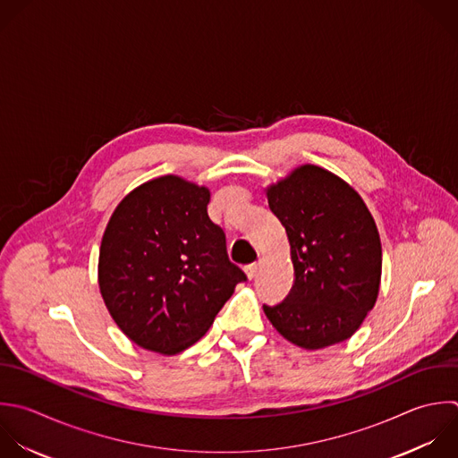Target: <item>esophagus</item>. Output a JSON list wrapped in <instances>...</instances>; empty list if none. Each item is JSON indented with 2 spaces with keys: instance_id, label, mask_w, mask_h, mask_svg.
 <instances>
[{
  "instance_id": "obj_1",
  "label": "esophagus",
  "mask_w": 458,
  "mask_h": 458,
  "mask_svg": "<svg viewBox=\"0 0 458 458\" xmlns=\"http://www.w3.org/2000/svg\"><path fill=\"white\" fill-rule=\"evenodd\" d=\"M245 274H247V277H249V279H254V277H256V274H258V263H250V265H247V267H245Z\"/></svg>"
}]
</instances>
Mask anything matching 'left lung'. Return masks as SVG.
<instances>
[{"label":"left lung","mask_w":458,"mask_h":458,"mask_svg":"<svg viewBox=\"0 0 458 458\" xmlns=\"http://www.w3.org/2000/svg\"><path fill=\"white\" fill-rule=\"evenodd\" d=\"M293 263L290 293L263 306L292 344L322 349L347 340L372 310L381 279V242L361 197L335 174L304 165L267 190Z\"/></svg>","instance_id":"1"}]
</instances>
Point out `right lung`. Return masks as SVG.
I'll return each mask as SVG.
<instances>
[{
	"instance_id": "right-lung-1",
	"label": "right lung",
	"mask_w": 458,
	"mask_h": 458,
	"mask_svg": "<svg viewBox=\"0 0 458 458\" xmlns=\"http://www.w3.org/2000/svg\"><path fill=\"white\" fill-rule=\"evenodd\" d=\"M209 190L177 175L152 179L114 209L100 247L98 284L118 327L140 347L193 345L247 279L208 215Z\"/></svg>"
}]
</instances>
